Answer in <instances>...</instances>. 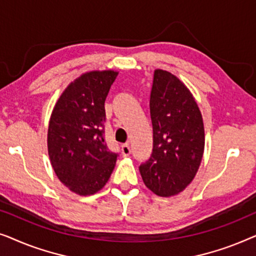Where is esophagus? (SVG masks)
<instances>
[{
	"instance_id": "esophagus-1",
	"label": "esophagus",
	"mask_w": 256,
	"mask_h": 256,
	"mask_svg": "<svg viewBox=\"0 0 256 256\" xmlns=\"http://www.w3.org/2000/svg\"><path fill=\"white\" fill-rule=\"evenodd\" d=\"M121 150H122V155H124V157H128L132 152V149H130V146H129L128 143H126V144L122 146Z\"/></svg>"
}]
</instances>
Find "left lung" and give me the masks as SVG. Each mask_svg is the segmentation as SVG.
<instances>
[{
  "mask_svg": "<svg viewBox=\"0 0 256 256\" xmlns=\"http://www.w3.org/2000/svg\"><path fill=\"white\" fill-rule=\"evenodd\" d=\"M152 152L140 166L146 186L171 197L194 180L205 146L204 122L190 90L172 73L157 68L150 93Z\"/></svg>",
  "mask_w": 256,
  "mask_h": 256,
  "instance_id": "8db88e82",
  "label": "left lung"
}]
</instances>
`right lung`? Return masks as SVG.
Returning <instances> with one entry per match:
<instances>
[{"label": "right lung", "mask_w": 256, "mask_h": 256, "mask_svg": "<svg viewBox=\"0 0 256 256\" xmlns=\"http://www.w3.org/2000/svg\"><path fill=\"white\" fill-rule=\"evenodd\" d=\"M118 72L90 71L66 87L48 129V152L59 180L80 196L94 194L110 180L118 154L104 143V100Z\"/></svg>", "instance_id": "add662e5"}]
</instances>
